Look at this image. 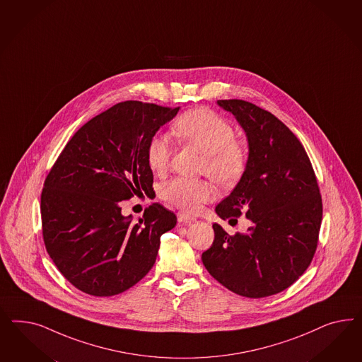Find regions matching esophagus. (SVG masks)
I'll use <instances>...</instances> for the list:
<instances>
[{
    "instance_id": "esophagus-1",
    "label": "esophagus",
    "mask_w": 362,
    "mask_h": 362,
    "mask_svg": "<svg viewBox=\"0 0 362 362\" xmlns=\"http://www.w3.org/2000/svg\"><path fill=\"white\" fill-rule=\"evenodd\" d=\"M195 220H197L195 218L187 215L185 212H179V214H177V221H179V223H192V221H195Z\"/></svg>"
}]
</instances>
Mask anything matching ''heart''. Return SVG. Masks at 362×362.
I'll return each mask as SVG.
<instances>
[{
  "label": "heart",
  "mask_w": 362,
  "mask_h": 362,
  "mask_svg": "<svg viewBox=\"0 0 362 362\" xmlns=\"http://www.w3.org/2000/svg\"><path fill=\"white\" fill-rule=\"evenodd\" d=\"M179 141L195 146L204 153L202 173L221 186L236 183L245 171L248 153L235 139L233 126L218 112L207 107L188 110L171 126ZM171 158V146L165 135H155L147 144V163L153 173H163ZM214 195L206 180L174 177L160 188V197L187 212H197Z\"/></svg>",
  "instance_id": "b5f03b06"
}]
</instances>
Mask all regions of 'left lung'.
<instances>
[{
	"label": "left lung",
	"instance_id": "left-lung-1",
	"mask_svg": "<svg viewBox=\"0 0 362 362\" xmlns=\"http://www.w3.org/2000/svg\"><path fill=\"white\" fill-rule=\"evenodd\" d=\"M218 105L239 122L250 153L239 183L215 211L236 223L244 214L252 226L230 236L215 223V240L202 260L232 292L272 296L293 284L316 252L322 219L317 179L301 142L274 114L241 99Z\"/></svg>",
	"mask_w": 362,
	"mask_h": 362
}]
</instances>
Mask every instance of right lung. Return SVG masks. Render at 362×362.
<instances>
[{
    "mask_svg": "<svg viewBox=\"0 0 362 362\" xmlns=\"http://www.w3.org/2000/svg\"><path fill=\"white\" fill-rule=\"evenodd\" d=\"M179 107L126 100L100 112L67 142L41 195L45 247L58 271L91 296L119 295L153 268L160 236L176 226L159 203L142 219L121 202L153 189L147 144Z\"/></svg>",
    "mask_w": 362,
    "mask_h": 362,
    "instance_id": "obj_1",
    "label": "right lung"
}]
</instances>
